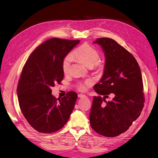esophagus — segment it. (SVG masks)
Segmentation results:
<instances>
[{"label": "esophagus", "mask_w": 158, "mask_h": 158, "mask_svg": "<svg viewBox=\"0 0 158 158\" xmlns=\"http://www.w3.org/2000/svg\"><path fill=\"white\" fill-rule=\"evenodd\" d=\"M78 97L79 98H85V97H86L85 95H84V94H78Z\"/></svg>", "instance_id": "obj_1"}]
</instances>
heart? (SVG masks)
I'll return each instance as SVG.
<instances>
[{"label": "heart", "instance_id": "b5f03b06", "mask_svg": "<svg viewBox=\"0 0 158 158\" xmlns=\"http://www.w3.org/2000/svg\"><path fill=\"white\" fill-rule=\"evenodd\" d=\"M100 52L96 49L93 48L89 44H83L73 51L71 55H68L64 57L62 62V71L64 73L69 72L70 64L72 58L77 60L86 66L95 69L97 72H102L104 69V64L98 61L100 59ZM92 84L90 80H87L85 83H80L79 85V89L84 90L85 85H90Z\"/></svg>", "mask_w": 158, "mask_h": 158}]
</instances>
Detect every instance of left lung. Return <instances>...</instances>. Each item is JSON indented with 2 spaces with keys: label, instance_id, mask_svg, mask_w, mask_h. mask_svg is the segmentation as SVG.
<instances>
[{
  "label": "left lung",
  "instance_id": "left-lung-1",
  "mask_svg": "<svg viewBox=\"0 0 158 158\" xmlns=\"http://www.w3.org/2000/svg\"><path fill=\"white\" fill-rule=\"evenodd\" d=\"M106 56L104 72L94 86L102 96H94L90 113L92 128L113 137L128 130L141 114L144 97L141 69L134 56L114 40L97 39ZM112 98L109 101L106 99Z\"/></svg>",
  "mask_w": 158,
  "mask_h": 158
}]
</instances>
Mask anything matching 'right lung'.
Wrapping results in <instances>:
<instances>
[{"mask_svg": "<svg viewBox=\"0 0 158 158\" xmlns=\"http://www.w3.org/2000/svg\"><path fill=\"white\" fill-rule=\"evenodd\" d=\"M79 42L56 38L47 40L32 52L23 68L17 87L19 107L28 124L38 132L59 130L73 111L77 93L70 91L56 99L51 89L62 81V60Z\"/></svg>", "mask_w": 158, "mask_h": 158, "instance_id": "1", "label": "right lung"}]
</instances>
